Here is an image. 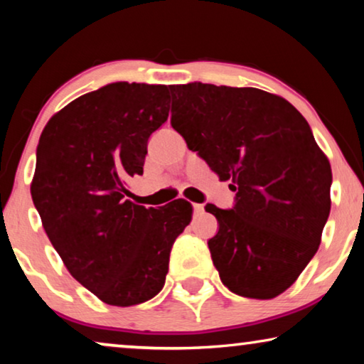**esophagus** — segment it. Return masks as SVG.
Masks as SVG:
<instances>
[{
    "label": "esophagus",
    "instance_id": "obj_1",
    "mask_svg": "<svg viewBox=\"0 0 364 364\" xmlns=\"http://www.w3.org/2000/svg\"><path fill=\"white\" fill-rule=\"evenodd\" d=\"M193 212H196V213H202V212H203V205H202V203H193Z\"/></svg>",
    "mask_w": 364,
    "mask_h": 364
}]
</instances>
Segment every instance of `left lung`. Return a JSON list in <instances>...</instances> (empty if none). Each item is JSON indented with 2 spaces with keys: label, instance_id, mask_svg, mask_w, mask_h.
I'll return each instance as SVG.
<instances>
[{
  "label": "left lung",
  "instance_id": "8db88e82",
  "mask_svg": "<svg viewBox=\"0 0 364 364\" xmlns=\"http://www.w3.org/2000/svg\"><path fill=\"white\" fill-rule=\"evenodd\" d=\"M171 92L172 127L237 192L232 208L205 205L218 222L208 248L222 283L240 296L275 298L320 247L330 162L306 119L275 94L203 82Z\"/></svg>",
  "mask_w": 364,
  "mask_h": 364
}]
</instances>
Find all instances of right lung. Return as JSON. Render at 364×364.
Masks as SVG:
<instances>
[{"label":"right lung","instance_id":"right-lung-1","mask_svg":"<svg viewBox=\"0 0 364 364\" xmlns=\"http://www.w3.org/2000/svg\"><path fill=\"white\" fill-rule=\"evenodd\" d=\"M168 117V87L112 82L49 119L36 149L34 207L69 273L104 303L132 306L162 290L191 203L146 208L126 183Z\"/></svg>","mask_w":364,"mask_h":364}]
</instances>
